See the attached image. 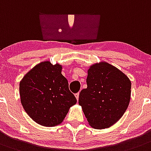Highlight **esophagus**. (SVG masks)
Instances as JSON below:
<instances>
[{
	"mask_svg": "<svg viewBox=\"0 0 151 151\" xmlns=\"http://www.w3.org/2000/svg\"><path fill=\"white\" fill-rule=\"evenodd\" d=\"M79 92H77V93H76L75 94V97H76V99H77V101H78V99H79Z\"/></svg>",
	"mask_w": 151,
	"mask_h": 151,
	"instance_id": "34e87169",
	"label": "esophagus"
}]
</instances>
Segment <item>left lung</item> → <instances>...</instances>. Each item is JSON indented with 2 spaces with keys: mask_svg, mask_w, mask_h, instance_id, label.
<instances>
[{
  "mask_svg": "<svg viewBox=\"0 0 151 151\" xmlns=\"http://www.w3.org/2000/svg\"><path fill=\"white\" fill-rule=\"evenodd\" d=\"M87 88L81 90L79 104L89 124L98 129L108 128L128 108L131 81L121 70L105 62L89 67Z\"/></svg>",
  "mask_w": 151,
  "mask_h": 151,
  "instance_id": "left-lung-1",
  "label": "left lung"
}]
</instances>
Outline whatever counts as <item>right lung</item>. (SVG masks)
<instances>
[{
  "mask_svg": "<svg viewBox=\"0 0 151 151\" xmlns=\"http://www.w3.org/2000/svg\"><path fill=\"white\" fill-rule=\"evenodd\" d=\"M59 64L42 62L30 70L19 83L21 103L37 123L55 126L62 123L77 99L70 92Z\"/></svg>",
  "mask_w": 151,
  "mask_h": 151,
  "instance_id": "obj_1",
  "label": "right lung"
}]
</instances>
